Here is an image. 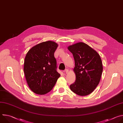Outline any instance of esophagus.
I'll return each mask as SVG.
<instances>
[{
	"mask_svg": "<svg viewBox=\"0 0 123 123\" xmlns=\"http://www.w3.org/2000/svg\"><path fill=\"white\" fill-rule=\"evenodd\" d=\"M66 74H68V69H66L65 70V71H64Z\"/></svg>",
	"mask_w": 123,
	"mask_h": 123,
	"instance_id": "esophagus-1",
	"label": "esophagus"
}]
</instances>
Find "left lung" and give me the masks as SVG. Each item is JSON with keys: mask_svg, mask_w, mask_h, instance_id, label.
Returning a JSON list of instances; mask_svg holds the SVG:
<instances>
[{"mask_svg": "<svg viewBox=\"0 0 123 123\" xmlns=\"http://www.w3.org/2000/svg\"><path fill=\"white\" fill-rule=\"evenodd\" d=\"M68 49L73 55L75 82L70 85L71 91L80 96L91 94L99 84L103 72L100 56L92 48L83 42L70 45Z\"/></svg>", "mask_w": 123, "mask_h": 123, "instance_id": "left-lung-1", "label": "left lung"}]
</instances>
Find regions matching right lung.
<instances>
[{"label": "right lung", "mask_w": 123, "mask_h": 123, "mask_svg": "<svg viewBox=\"0 0 123 123\" xmlns=\"http://www.w3.org/2000/svg\"><path fill=\"white\" fill-rule=\"evenodd\" d=\"M57 47L54 41L43 42L32 47L26 54L24 72L30 89L35 93L49 92L60 76L54 56Z\"/></svg>", "instance_id": "obj_1"}]
</instances>
